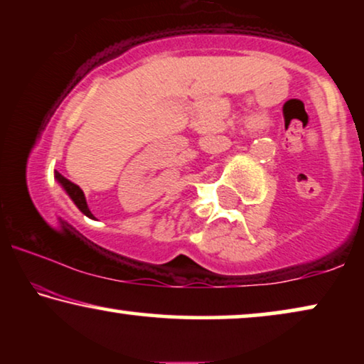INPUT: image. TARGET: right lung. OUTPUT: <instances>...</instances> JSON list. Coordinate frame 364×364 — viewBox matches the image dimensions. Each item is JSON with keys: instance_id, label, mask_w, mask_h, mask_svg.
I'll return each mask as SVG.
<instances>
[{"instance_id": "obj_1", "label": "right lung", "mask_w": 364, "mask_h": 364, "mask_svg": "<svg viewBox=\"0 0 364 364\" xmlns=\"http://www.w3.org/2000/svg\"><path fill=\"white\" fill-rule=\"evenodd\" d=\"M54 178H56V182L63 187V191L68 193V197L74 202V205H76L79 210L84 213V215L89 217V218H92V220H94V215L91 213V210H89L86 197H84V192L81 191V188H79L76 183H73L71 181H68L66 177H63L58 171H54Z\"/></svg>"}]
</instances>
